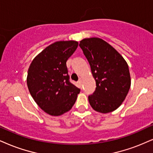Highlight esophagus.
<instances>
[{
  "instance_id": "1",
  "label": "esophagus",
  "mask_w": 153,
  "mask_h": 153,
  "mask_svg": "<svg viewBox=\"0 0 153 153\" xmlns=\"http://www.w3.org/2000/svg\"><path fill=\"white\" fill-rule=\"evenodd\" d=\"M78 83H79V85L82 86V80L81 79H79L78 81Z\"/></svg>"
}]
</instances>
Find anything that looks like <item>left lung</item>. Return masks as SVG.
Masks as SVG:
<instances>
[{
	"mask_svg": "<svg viewBox=\"0 0 153 153\" xmlns=\"http://www.w3.org/2000/svg\"><path fill=\"white\" fill-rule=\"evenodd\" d=\"M96 81L95 91L88 96L94 110L102 114L112 112L125 100L131 87V75L124 58L108 42L98 37L80 41Z\"/></svg>",
	"mask_w": 153,
	"mask_h": 153,
	"instance_id": "1",
	"label": "left lung"
}]
</instances>
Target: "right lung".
<instances>
[{
	"instance_id": "right-lung-1",
	"label": "right lung",
	"mask_w": 153,
	"mask_h": 153,
	"mask_svg": "<svg viewBox=\"0 0 153 153\" xmlns=\"http://www.w3.org/2000/svg\"><path fill=\"white\" fill-rule=\"evenodd\" d=\"M78 47L74 40L58 41L35 56L27 71V84L32 97L49 115L69 111L80 89L69 82L67 61Z\"/></svg>"
}]
</instances>
